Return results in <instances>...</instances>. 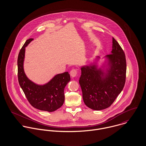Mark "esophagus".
Instances as JSON below:
<instances>
[{"mask_svg": "<svg viewBox=\"0 0 146 146\" xmlns=\"http://www.w3.org/2000/svg\"><path fill=\"white\" fill-rule=\"evenodd\" d=\"M78 74V70L76 68H73L70 71V75L72 78L76 76Z\"/></svg>", "mask_w": 146, "mask_h": 146, "instance_id": "1", "label": "esophagus"}]
</instances>
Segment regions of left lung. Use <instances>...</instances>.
<instances>
[{"label": "left lung", "mask_w": 146, "mask_h": 146, "mask_svg": "<svg viewBox=\"0 0 146 146\" xmlns=\"http://www.w3.org/2000/svg\"><path fill=\"white\" fill-rule=\"evenodd\" d=\"M109 69L104 72L96 65L83 66L79 79L84 102L94 110L109 107L121 93L125 85L126 62L121 46L112 38L111 54L106 56Z\"/></svg>", "instance_id": "8db88e82"}]
</instances>
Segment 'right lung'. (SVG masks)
I'll use <instances>...</instances> for the list:
<instances>
[{
  "label": "right lung",
  "mask_w": 146,
  "mask_h": 146,
  "mask_svg": "<svg viewBox=\"0 0 146 146\" xmlns=\"http://www.w3.org/2000/svg\"><path fill=\"white\" fill-rule=\"evenodd\" d=\"M34 39H27L19 52L18 79L19 84L28 101L32 106L38 110L53 112L62 106L64 101V89L70 81L68 72L57 74L48 83L39 85L30 80L23 70L25 47Z\"/></svg>",
  "instance_id": "add662e5"
}]
</instances>
